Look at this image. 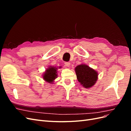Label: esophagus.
<instances>
[{"mask_svg":"<svg viewBox=\"0 0 131 131\" xmlns=\"http://www.w3.org/2000/svg\"><path fill=\"white\" fill-rule=\"evenodd\" d=\"M64 64H65V66H66V67H69V66H70V63L69 62H66L65 63H64Z\"/></svg>","mask_w":131,"mask_h":131,"instance_id":"34e87169","label":"esophagus"}]
</instances>
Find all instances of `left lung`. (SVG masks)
Returning <instances> with one entry per match:
<instances>
[{"mask_svg":"<svg viewBox=\"0 0 131 131\" xmlns=\"http://www.w3.org/2000/svg\"><path fill=\"white\" fill-rule=\"evenodd\" d=\"M78 80L85 88L93 86L98 79V73L85 64L79 65L75 69Z\"/></svg>","mask_w":131,"mask_h":131,"instance_id":"obj_1","label":"left lung"}]
</instances>
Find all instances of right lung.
I'll list each match as a JSON object with an SVG mask.
<instances>
[{
	"instance_id": "1",
	"label": "right lung",
	"mask_w": 131,
	"mask_h": 131,
	"mask_svg": "<svg viewBox=\"0 0 131 131\" xmlns=\"http://www.w3.org/2000/svg\"><path fill=\"white\" fill-rule=\"evenodd\" d=\"M61 68V67H59ZM57 68L50 66L46 70V72L43 75V80L46 82L52 84L54 80L57 77Z\"/></svg>"
}]
</instances>
